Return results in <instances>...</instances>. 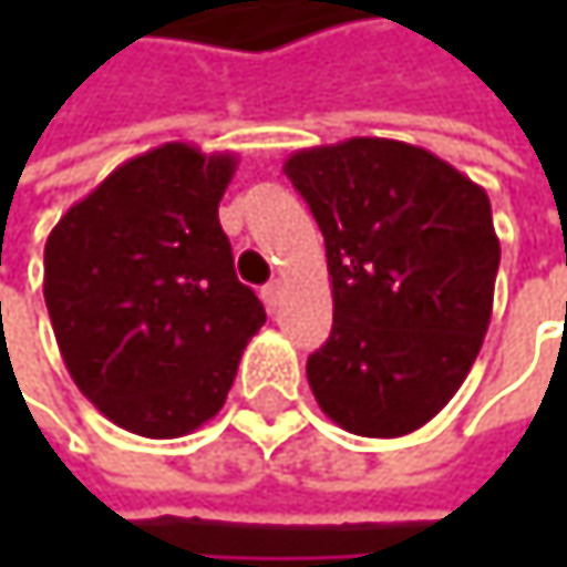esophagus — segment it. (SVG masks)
Listing matches in <instances>:
<instances>
[{
    "mask_svg": "<svg viewBox=\"0 0 567 567\" xmlns=\"http://www.w3.org/2000/svg\"><path fill=\"white\" fill-rule=\"evenodd\" d=\"M262 301H266V308L269 311H276L279 308V301H282V282H269L262 288Z\"/></svg>",
    "mask_w": 567,
    "mask_h": 567,
    "instance_id": "34e87169",
    "label": "esophagus"
}]
</instances>
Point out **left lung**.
Wrapping results in <instances>:
<instances>
[{
	"mask_svg": "<svg viewBox=\"0 0 567 567\" xmlns=\"http://www.w3.org/2000/svg\"><path fill=\"white\" fill-rule=\"evenodd\" d=\"M282 171L324 236L334 298L331 334L305 368L311 394L358 436L420 430L466 381L493 318L486 189L388 137L295 151Z\"/></svg>",
	"mask_w": 567,
	"mask_h": 567,
	"instance_id": "1",
	"label": "left lung"
}]
</instances>
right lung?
<instances>
[{"mask_svg": "<svg viewBox=\"0 0 567 567\" xmlns=\"http://www.w3.org/2000/svg\"><path fill=\"white\" fill-rule=\"evenodd\" d=\"M236 154L173 141L78 199L45 243L61 361L111 423L173 440L213 420L266 308L236 279L219 199Z\"/></svg>", "mask_w": 567, "mask_h": 567, "instance_id": "1", "label": "right lung"}]
</instances>
